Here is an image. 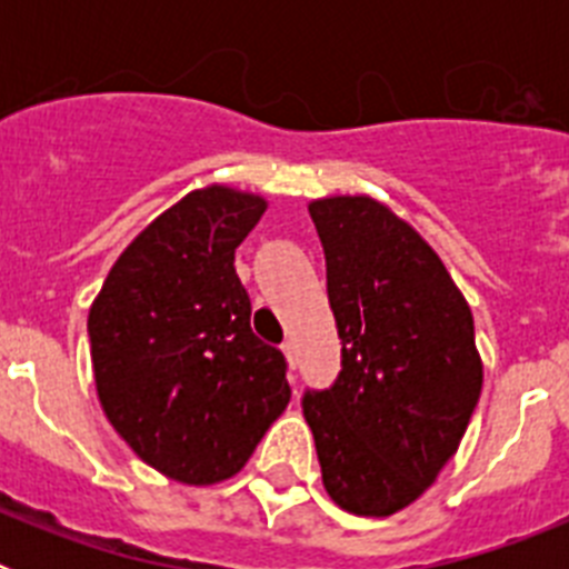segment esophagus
Masks as SVG:
<instances>
[{
    "mask_svg": "<svg viewBox=\"0 0 569 569\" xmlns=\"http://www.w3.org/2000/svg\"><path fill=\"white\" fill-rule=\"evenodd\" d=\"M281 353H284V359H288V367H290V370H296V365H299V359H296V347H293V341H284V345H281Z\"/></svg>",
    "mask_w": 569,
    "mask_h": 569,
    "instance_id": "obj_1",
    "label": "esophagus"
}]
</instances>
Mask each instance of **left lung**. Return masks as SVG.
<instances>
[{
	"label": "left lung",
	"instance_id": "left-lung-1",
	"mask_svg": "<svg viewBox=\"0 0 569 569\" xmlns=\"http://www.w3.org/2000/svg\"><path fill=\"white\" fill-rule=\"evenodd\" d=\"M341 373L301 401L321 481L353 516L413 505L456 456L485 381L472 313L419 230L365 193L308 204Z\"/></svg>",
	"mask_w": 569,
	"mask_h": 569
}]
</instances>
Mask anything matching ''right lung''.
Instances as JSON below:
<instances>
[{"instance_id":"add662e5","label":"right lung","mask_w":569,"mask_h":569,"mask_svg":"<svg viewBox=\"0 0 569 569\" xmlns=\"http://www.w3.org/2000/svg\"><path fill=\"white\" fill-rule=\"evenodd\" d=\"M268 199L190 190L116 259L90 305L104 416L144 465L182 485L233 479L284 413V356L250 330L233 259Z\"/></svg>"}]
</instances>
